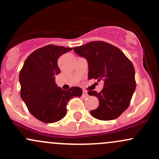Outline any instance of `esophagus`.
<instances>
[{"label": "esophagus", "instance_id": "34e87169", "mask_svg": "<svg viewBox=\"0 0 159 159\" xmlns=\"http://www.w3.org/2000/svg\"><path fill=\"white\" fill-rule=\"evenodd\" d=\"M82 96L83 98H88V92H87L86 91H83V93H82Z\"/></svg>", "mask_w": 159, "mask_h": 159}]
</instances>
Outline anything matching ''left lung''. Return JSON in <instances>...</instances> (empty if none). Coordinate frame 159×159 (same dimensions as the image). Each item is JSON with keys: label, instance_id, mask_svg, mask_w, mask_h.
Listing matches in <instances>:
<instances>
[{"label": "left lung", "instance_id": "1", "mask_svg": "<svg viewBox=\"0 0 159 159\" xmlns=\"http://www.w3.org/2000/svg\"><path fill=\"white\" fill-rule=\"evenodd\" d=\"M74 51L88 61V79L104 81L100 93L88 92L99 101L98 107L91 110V116L101 120L119 117L129 106L136 90L133 63L120 49L103 41L90 42L75 47Z\"/></svg>", "mask_w": 159, "mask_h": 159}]
</instances>
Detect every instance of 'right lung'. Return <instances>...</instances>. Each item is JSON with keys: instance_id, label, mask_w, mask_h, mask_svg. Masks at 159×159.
<instances>
[{"instance_id": "1", "label": "right lung", "mask_w": 159, "mask_h": 159, "mask_svg": "<svg viewBox=\"0 0 159 159\" xmlns=\"http://www.w3.org/2000/svg\"><path fill=\"white\" fill-rule=\"evenodd\" d=\"M73 48L48 45L32 52L20 72V97L30 113L46 123H56L67 113L66 105L73 97H81L82 89L62 90L55 81L60 73L58 59Z\"/></svg>"}]
</instances>
